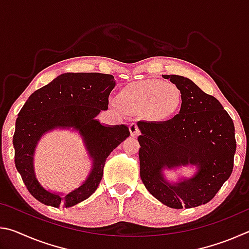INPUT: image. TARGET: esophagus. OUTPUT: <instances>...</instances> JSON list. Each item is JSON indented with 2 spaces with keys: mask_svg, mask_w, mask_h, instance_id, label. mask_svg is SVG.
<instances>
[{
  "mask_svg": "<svg viewBox=\"0 0 249 249\" xmlns=\"http://www.w3.org/2000/svg\"><path fill=\"white\" fill-rule=\"evenodd\" d=\"M129 132H130V135H132L133 137H136L140 135V128H138V126L136 124H130L129 125Z\"/></svg>",
  "mask_w": 249,
  "mask_h": 249,
  "instance_id": "obj_1",
  "label": "esophagus"
}]
</instances>
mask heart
I'll return each instance as SVG.
<instances>
[{
	"label": "heart",
	"instance_id": "obj_1",
	"mask_svg": "<svg viewBox=\"0 0 249 249\" xmlns=\"http://www.w3.org/2000/svg\"><path fill=\"white\" fill-rule=\"evenodd\" d=\"M119 101L130 113H146L154 121H166L178 112L182 96L175 84L144 80L122 91Z\"/></svg>",
	"mask_w": 249,
	"mask_h": 249
}]
</instances>
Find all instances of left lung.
<instances>
[{
	"mask_svg": "<svg viewBox=\"0 0 249 249\" xmlns=\"http://www.w3.org/2000/svg\"><path fill=\"white\" fill-rule=\"evenodd\" d=\"M181 92L178 114L163 122L140 121L141 178L151 196L172 209L208 203L230 178L236 151L235 127L222 104L182 75H162ZM191 165L190 178L177 183L165 170Z\"/></svg>",
	"mask_w": 249,
	"mask_h": 249,
	"instance_id": "8db88e82",
	"label": "left lung"
}]
</instances>
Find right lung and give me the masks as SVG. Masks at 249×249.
I'll return each mask as SVG.
<instances>
[{
    "instance_id": "add662e5",
    "label": "right lung",
    "mask_w": 249,
    "mask_h": 249,
    "mask_svg": "<svg viewBox=\"0 0 249 249\" xmlns=\"http://www.w3.org/2000/svg\"><path fill=\"white\" fill-rule=\"evenodd\" d=\"M112 74L67 72L36 90L18 113L13 146L15 166L29 193L46 205L70 208L98 189L109 154L129 136L127 125H104L96 116L108 107L115 87ZM54 129H70L83 138L91 169L87 179L69 194L47 191L35 171V151L41 137Z\"/></svg>"
}]
</instances>
